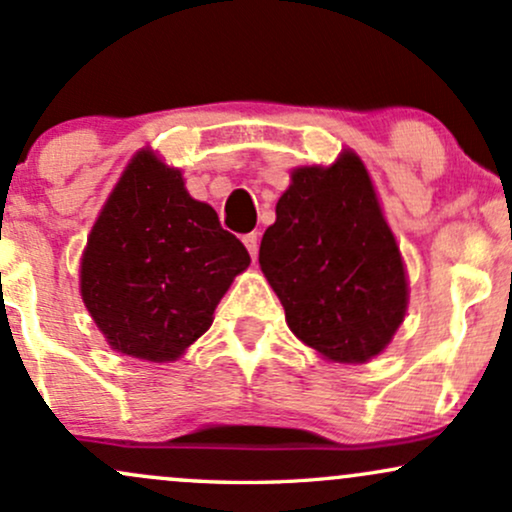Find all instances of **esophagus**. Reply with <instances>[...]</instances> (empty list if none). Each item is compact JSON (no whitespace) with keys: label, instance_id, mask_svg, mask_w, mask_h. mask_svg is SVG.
<instances>
[{"label":"esophagus","instance_id":"34e87169","mask_svg":"<svg viewBox=\"0 0 512 512\" xmlns=\"http://www.w3.org/2000/svg\"><path fill=\"white\" fill-rule=\"evenodd\" d=\"M243 243L245 248H248L252 260H257V252H260V238H257V233H248V236L243 238Z\"/></svg>","mask_w":512,"mask_h":512}]
</instances>
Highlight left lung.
I'll return each mask as SVG.
<instances>
[{
  "label": "left lung",
  "instance_id": "left-lung-1",
  "mask_svg": "<svg viewBox=\"0 0 512 512\" xmlns=\"http://www.w3.org/2000/svg\"><path fill=\"white\" fill-rule=\"evenodd\" d=\"M260 267L291 332L322 356L363 363L390 344L407 276L361 158L298 168L262 236Z\"/></svg>",
  "mask_w": 512,
  "mask_h": 512
}]
</instances>
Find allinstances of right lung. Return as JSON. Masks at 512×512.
I'll return each instance as SVG.
<instances>
[{
  "mask_svg": "<svg viewBox=\"0 0 512 512\" xmlns=\"http://www.w3.org/2000/svg\"><path fill=\"white\" fill-rule=\"evenodd\" d=\"M250 264L180 170L139 151L105 204L81 260V296L120 354L173 361L209 330L233 276Z\"/></svg>",
  "mask_w": 512,
  "mask_h": 512,
  "instance_id": "right-lung-1",
  "label": "right lung"
}]
</instances>
